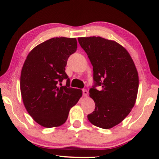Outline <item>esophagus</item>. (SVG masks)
I'll return each instance as SVG.
<instances>
[{"instance_id":"esophagus-1","label":"esophagus","mask_w":159,"mask_h":159,"mask_svg":"<svg viewBox=\"0 0 159 159\" xmlns=\"http://www.w3.org/2000/svg\"><path fill=\"white\" fill-rule=\"evenodd\" d=\"M83 96H84V97H87L88 95V90H85V89H83Z\"/></svg>"}]
</instances>
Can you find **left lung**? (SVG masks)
Here are the masks:
<instances>
[{
    "instance_id": "left-lung-1",
    "label": "left lung",
    "mask_w": 159,
    "mask_h": 159,
    "mask_svg": "<svg viewBox=\"0 0 159 159\" xmlns=\"http://www.w3.org/2000/svg\"><path fill=\"white\" fill-rule=\"evenodd\" d=\"M78 40L93 66L95 85L89 93L95 109L88 118L97 127L111 128L125 119L135 104L138 70L127 50L115 41L99 36ZM98 85L100 91L95 88Z\"/></svg>"
}]
</instances>
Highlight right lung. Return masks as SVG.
<instances>
[{"mask_svg":"<svg viewBox=\"0 0 159 159\" xmlns=\"http://www.w3.org/2000/svg\"><path fill=\"white\" fill-rule=\"evenodd\" d=\"M77 49L76 38H52L38 45L26 57L21 71L20 90L26 111L40 125H63L82 90L69 87L67 60ZM67 79L66 86H60Z\"/></svg>","mask_w":159,"mask_h":159,"instance_id":"obj_1","label":"right lung"}]
</instances>
